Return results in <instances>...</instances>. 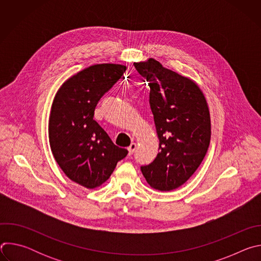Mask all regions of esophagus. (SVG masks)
Masks as SVG:
<instances>
[{"label":"esophagus","instance_id":"34e87169","mask_svg":"<svg viewBox=\"0 0 261 261\" xmlns=\"http://www.w3.org/2000/svg\"><path fill=\"white\" fill-rule=\"evenodd\" d=\"M136 150V144L135 143H131L129 146H128V154L129 155H132Z\"/></svg>","mask_w":261,"mask_h":261}]
</instances>
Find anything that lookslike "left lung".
I'll return each instance as SVG.
<instances>
[{
  "label": "left lung",
  "mask_w": 261,
  "mask_h": 261,
  "mask_svg": "<svg viewBox=\"0 0 261 261\" xmlns=\"http://www.w3.org/2000/svg\"><path fill=\"white\" fill-rule=\"evenodd\" d=\"M134 66L150 86V104L159 138L156 159L140 169L153 189L172 191L193 175L207 152V102L192 79L163 67L153 58Z\"/></svg>",
  "instance_id": "obj_1"
}]
</instances>
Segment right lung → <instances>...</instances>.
I'll use <instances>...</instances> for the list:
<instances>
[{
	"mask_svg": "<svg viewBox=\"0 0 261 261\" xmlns=\"http://www.w3.org/2000/svg\"><path fill=\"white\" fill-rule=\"evenodd\" d=\"M126 69L122 64L92 65L64 82L51 104L48 138L54 158L71 180L87 189L100 187L128 154L93 119L98 101Z\"/></svg>",
	"mask_w": 261,
	"mask_h": 261,
	"instance_id": "add662e5",
	"label": "right lung"
}]
</instances>
